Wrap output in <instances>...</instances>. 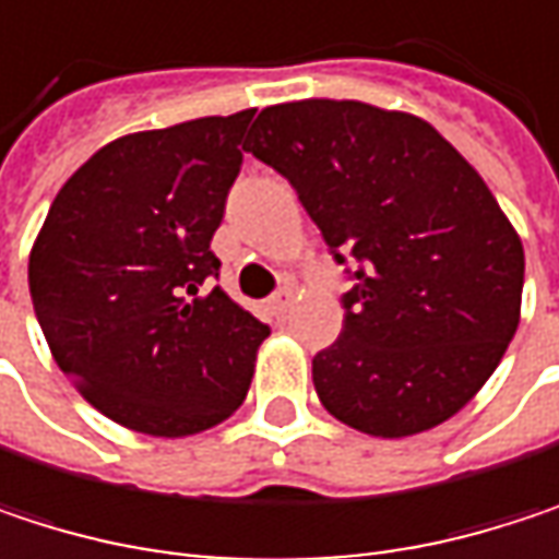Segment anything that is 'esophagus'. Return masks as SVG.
Masks as SVG:
<instances>
[{
  "label": "esophagus",
  "instance_id": "obj_1",
  "mask_svg": "<svg viewBox=\"0 0 559 559\" xmlns=\"http://www.w3.org/2000/svg\"><path fill=\"white\" fill-rule=\"evenodd\" d=\"M290 304H294V290H290V287H281L278 294L269 297V310H272L275 317H284V313L290 310Z\"/></svg>",
  "mask_w": 559,
  "mask_h": 559
}]
</instances>
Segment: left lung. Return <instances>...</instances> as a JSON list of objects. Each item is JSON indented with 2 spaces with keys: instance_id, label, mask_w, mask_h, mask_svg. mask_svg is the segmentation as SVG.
Instances as JSON below:
<instances>
[{
  "instance_id": "obj_1",
  "label": "left lung",
  "mask_w": 559,
  "mask_h": 559,
  "mask_svg": "<svg viewBox=\"0 0 559 559\" xmlns=\"http://www.w3.org/2000/svg\"><path fill=\"white\" fill-rule=\"evenodd\" d=\"M246 152L290 180L353 262L343 333L313 356L323 407L372 437L450 420L518 330L524 249L499 200L430 122L359 99L259 112Z\"/></svg>"
}]
</instances>
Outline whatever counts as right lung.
<instances>
[{
	"label": "right lung",
	"instance_id": "right-lung-1",
	"mask_svg": "<svg viewBox=\"0 0 559 559\" xmlns=\"http://www.w3.org/2000/svg\"><path fill=\"white\" fill-rule=\"evenodd\" d=\"M255 109L103 145L60 187L32 246L28 287L51 356L109 420L190 437L252 385L269 326L223 287L210 239L242 168Z\"/></svg>",
	"mask_w": 559,
	"mask_h": 559
}]
</instances>
